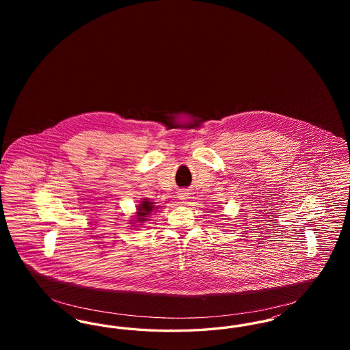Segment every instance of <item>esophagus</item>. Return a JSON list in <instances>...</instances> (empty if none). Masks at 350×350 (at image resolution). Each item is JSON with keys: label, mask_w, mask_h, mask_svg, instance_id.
<instances>
[{"label": "esophagus", "mask_w": 350, "mask_h": 350, "mask_svg": "<svg viewBox=\"0 0 350 350\" xmlns=\"http://www.w3.org/2000/svg\"><path fill=\"white\" fill-rule=\"evenodd\" d=\"M187 194H189V193H186V191H185V190H181V191H178V200H187V197H189V196H187Z\"/></svg>", "instance_id": "1"}]
</instances>
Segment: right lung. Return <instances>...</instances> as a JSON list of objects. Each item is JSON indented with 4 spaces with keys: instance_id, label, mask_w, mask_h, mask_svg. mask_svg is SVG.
<instances>
[{
    "instance_id": "right-lung-1",
    "label": "right lung",
    "mask_w": 350,
    "mask_h": 350,
    "mask_svg": "<svg viewBox=\"0 0 350 350\" xmlns=\"http://www.w3.org/2000/svg\"><path fill=\"white\" fill-rule=\"evenodd\" d=\"M159 208L154 206V202H150L148 200H143L140 202L139 206H136V215H135V223H143L147 220V217L150 215V213Z\"/></svg>"
}]
</instances>
